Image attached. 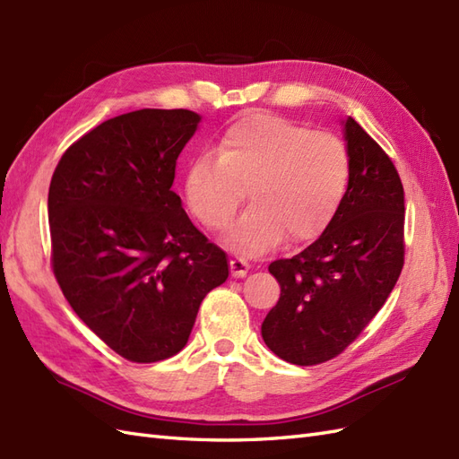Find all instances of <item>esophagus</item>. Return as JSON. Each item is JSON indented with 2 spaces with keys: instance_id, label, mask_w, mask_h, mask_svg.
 Listing matches in <instances>:
<instances>
[{
  "instance_id": "1",
  "label": "esophagus",
  "mask_w": 459,
  "mask_h": 459,
  "mask_svg": "<svg viewBox=\"0 0 459 459\" xmlns=\"http://www.w3.org/2000/svg\"><path fill=\"white\" fill-rule=\"evenodd\" d=\"M230 268H231V276L243 278V276H247V273H249V263L241 259V256H231Z\"/></svg>"
}]
</instances>
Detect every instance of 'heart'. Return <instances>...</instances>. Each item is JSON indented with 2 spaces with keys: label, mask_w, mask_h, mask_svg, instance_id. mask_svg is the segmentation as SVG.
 <instances>
[{
  "label": "heart",
  "mask_w": 459,
  "mask_h": 459,
  "mask_svg": "<svg viewBox=\"0 0 459 459\" xmlns=\"http://www.w3.org/2000/svg\"><path fill=\"white\" fill-rule=\"evenodd\" d=\"M216 152L188 165L186 204L208 230L220 231L249 186L253 204L230 233L247 253L271 251L286 236L292 243L316 239L349 186L351 158L342 140L278 115L255 110L233 120Z\"/></svg>",
  "instance_id": "b5f03b06"
}]
</instances>
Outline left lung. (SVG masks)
Returning a JSON list of instances; mask_svg holds the SVG:
<instances>
[{"instance_id":"left-lung-1","label":"left lung","mask_w":459,"mask_h":459,"mask_svg":"<svg viewBox=\"0 0 459 459\" xmlns=\"http://www.w3.org/2000/svg\"><path fill=\"white\" fill-rule=\"evenodd\" d=\"M342 132L351 177L337 214L309 247L268 266L281 299L263 321V341L298 366L341 354L403 268L405 193L395 165L354 118L342 120Z\"/></svg>"}]
</instances>
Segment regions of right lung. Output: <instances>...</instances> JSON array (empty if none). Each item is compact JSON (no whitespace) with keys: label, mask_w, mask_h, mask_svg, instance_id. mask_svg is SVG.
I'll list each match as a JSON object with an SVG mask.
<instances>
[{"label":"right lung","mask_w":459,"mask_h":459,"mask_svg":"<svg viewBox=\"0 0 459 459\" xmlns=\"http://www.w3.org/2000/svg\"><path fill=\"white\" fill-rule=\"evenodd\" d=\"M200 115L142 108L72 143L48 191L52 268L72 309L130 362L171 359L228 256L171 191Z\"/></svg>","instance_id":"right-lung-1"}]
</instances>
